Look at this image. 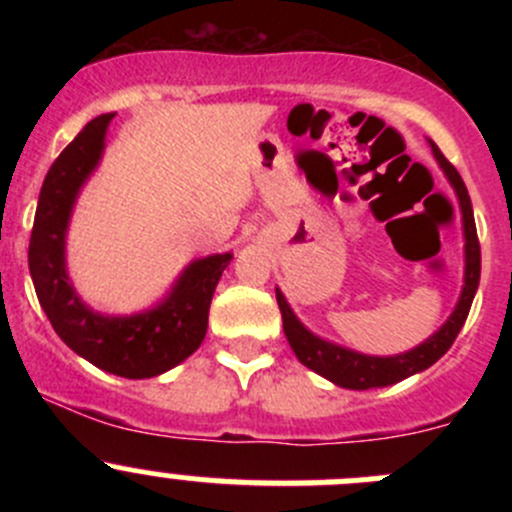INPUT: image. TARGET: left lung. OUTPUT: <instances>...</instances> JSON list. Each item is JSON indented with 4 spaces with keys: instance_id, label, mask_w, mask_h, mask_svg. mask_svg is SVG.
<instances>
[{
    "instance_id": "1",
    "label": "left lung",
    "mask_w": 512,
    "mask_h": 512,
    "mask_svg": "<svg viewBox=\"0 0 512 512\" xmlns=\"http://www.w3.org/2000/svg\"><path fill=\"white\" fill-rule=\"evenodd\" d=\"M428 146H431L438 168L443 170L446 180L451 183L453 193H456L463 225V287L461 294H458V302L456 307H453V312L448 314L446 322H443L431 337L423 339V342L416 344L414 349L401 354L376 356L356 352V349L342 347V344L337 342H329V339L319 337L312 329L304 327L302 319H299L297 314H294V309L289 307L282 289L275 287L277 304H280L282 312V327H285V337L289 347H292L294 356H297L307 369H312L314 374L324 376V379L342 386V389L364 391L374 389V386H391L396 384V381L421 374V371H426L428 366L436 364V361L451 349L458 332H461V327L466 324L468 312H471L473 297H476V289L480 282V245L476 235V223H473L471 195H468L466 183L461 180L458 170L443 158V153L438 151L436 143L428 141Z\"/></svg>"
}]
</instances>
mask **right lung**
<instances>
[{"mask_svg":"<svg viewBox=\"0 0 512 512\" xmlns=\"http://www.w3.org/2000/svg\"><path fill=\"white\" fill-rule=\"evenodd\" d=\"M113 113H103L61 151L46 173L29 240V272L41 309L61 342L81 359L123 379H151L183 364L203 344L215 287L232 252L195 257L148 309L106 314L76 292L66 265V237L81 190L106 151Z\"/></svg>","mask_w":512,"mask_h":512,"instance_id":"obj_1","label":"right lung"}]
</instances>
